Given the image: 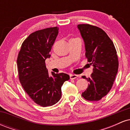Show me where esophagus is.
Returning a JSON list of instances; mask_svg holds the SVG:
<instances>
[{
  "label": "esophagus",
  "mask_w": 130,
  "mask_h": 130,
  "mask_svg": "<svg viewBox=\"0 0 130 130\" xmlns=\"http://www.w3.org/2000/svg\"><path fill=\"white\" fill-rule=\"evenodd\" d=\"M70 79H74L77 78V77H78V75H76V74H71L70 75Z\"/></svg>",
  "instance_id": "obj_1"
}]
</instances>
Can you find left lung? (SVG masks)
<instances>
[{"label":"left lung","instance_id":"left-lung-1","mask_svg":"<svg viewBox=\"0 0 130 130\" xmlns=\"http://www.w3.org/2000/svg\"><path fill=\"white\" fill-rule=\"evenodd\" d=\"M77 28L84 41L86 57L93 67L89 84L82 93L88 101H98L111 89L118 71L119 62L115 46L103 30L90 24H79Z\"/></svg>","mask_w":130,"mask_h":130}]
</instances>
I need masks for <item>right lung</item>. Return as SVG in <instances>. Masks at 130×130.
Here are the masks:
<instances>
[{"instance_id":"right-lung-1","label":"right lung","mask_w":130,"mask_h":130,"mask_svg":"<svg viewBox=\"0 0 130 130\" xmlns=\"http://www.w3.org/2000/svg\"><path fill=\"white\" fill-rule=\"evenodd\" d=\"M59 33L57 27L33 32L22 43L17 59L19 79L25 92L35 103L50 106L60 100L61 87L70 76L63 73L49 75L45 60Z\"/></svg>"}]
</instances>
